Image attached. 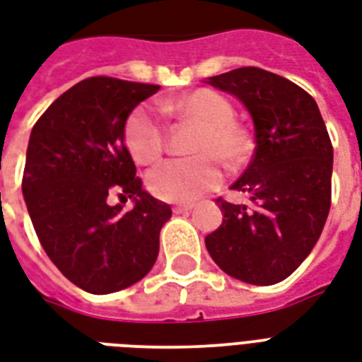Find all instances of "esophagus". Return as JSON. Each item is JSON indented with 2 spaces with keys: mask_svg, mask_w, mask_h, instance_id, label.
<instances>
[{
  "mask_svg": "<svg viewBox=\"0 0 362 362\" xmlns=\"http://www.w3.org/2000/svg\"><path fill=\"white\" fill-rule=\"evenodd\" d=\"M192 209H193V203H184V205L173 206V212H175V214H182V212H189Z\"/></svg>",
  "mask_w": 362,
  "mask_h": 362,
  "instance_id": "esophagus-1",
  "label": "esophagus"
}]
</instances>
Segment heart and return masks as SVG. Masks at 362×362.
Here are the masks:
<instances>
[{
    "label": "heart",
    "mask_w": 362,
    "mask_h": 362,
    "mask_svg": "<svg viewBox=\"0 0 362 362\" xmlns=\"http://www.w3.org/2000/svg\"><path fill=\"white\" fill-rule=\"evenodd\" d=\"M165 114L201 127L192 146L195 157L170 159L148 175V189L169 203H192L216 187L222 173L216 159L228 169H235L250 151L247 129L233 119V104L212 89H197L161 102ZM125 144L132 159L151 165L167 148V129L150 106L132 110L125 123Z\"/></svg>",
    "instance_id": "1"
}]
</instances>
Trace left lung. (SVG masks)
<instances>
[{
    "instance_id": "obj_1",
    "label": "left lung",
    "mask_w": 362,
    "mask_h": 362,
    "mask_svg": "<svg viewBox=\"0 0 362 362\" xmlns=\"http://www.w3.org/2000/svg\"><path fill=\"white\" fill-rule=\"evenodd\" d=\"M255 121L252 161L231 186L250 206L218 199L222 226L205 237L218 267L248 285H275L302 264L327 222L332 142L319 106L296 83L247 66L209 77Z\"/></svg>"
}]
</instances>
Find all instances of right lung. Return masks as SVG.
Masks as SVG:
<instances>
[{
  "instance_id": "1",
  "label": "right lung",
  "mask_w": 362,
  "mask_h": 362,
  "mask_svg": "<svg viewBox=\"0 0 362 362\" xmlns=\"http://www.w3.org/2000/svg\"><path fill=\"white\" fill-rule=\"evenodd\" d=\"M159 85L87 77L60 95L32 129L22 193L47 256L90 294L148 275L170 206L142 189L125 146V121ZM112 194L135 206L112 207Z\"/></svg>"
}]
</instances>
